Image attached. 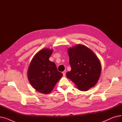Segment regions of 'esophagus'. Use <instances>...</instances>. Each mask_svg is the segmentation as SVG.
Segmentation results:
<instances>
[{"instance_id": "esophagus-1", "label": "esophagus", "mask_w": 122, "mask_h": 122, "mask_svg": "<svg viewBox=\"0 0 122 122\" xmlns=\"http://www.w3.org/2000/svg\"><path fill=\"white\" fill-rule=\"evenodd\" d=\"M66 70H65V71H64L63 72H62V74L63 75V76H65V75H66Z\"/></svg>"}]
</instances>
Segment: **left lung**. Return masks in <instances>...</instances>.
I'll list each match as a JSON object with an SVG mask.
<instances>
[{"label":"left lung","mask_w":122,"mask_h":122,"mask_svg":"<svg viewBox=\"0 0 122 122\" xmlns=\"http://www.w3.org/2000/svg\"><path fill=\"white\" fill-rule=\"evenodd\" d=\"M70 72L66 73L80 91L86 92L94 86L100 78L101 66L93 51L84 45L78 44L68 49Z\"/></svg>","instance_id":"left-lung-1"}]
</instances>
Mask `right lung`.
<instances>
[{
    "label": "right lung",
    "mask_w": 122,
    "mask_h": 122,
    "mask_svg": "<svg viewBox=\"0 0 122 122\" xmlns=\"http://www.w3.org/2000/svg\"><path fill=\"white\" fill-rule=\"evenodd\" d=\"M53 51L48 48L40 50L31 60L28 70L30 85L43 94L50 93L63 76L57 70L55 64L49 60Z\"/></svg>",
    "instance_id": "add662e5"
}]
</instances>
